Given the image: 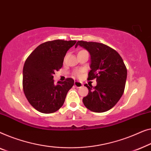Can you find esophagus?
I'll use <instances>...</instances> for the list:
<instances>
[{
    "label": "esophagus",
    "instance_id": "esophagus-1",
    "mask_svg": "<svg viewBox=\"0 0 151 151\" xmlns=\"http://www.w3.org/2000/svg\"><path fill=\"white\" fill-rule=\"evenodd\" d=\"M75 86L77 88H81V87L83 86V83H82L78 82V81H75Z\"/></svg>",
    "mask_w": 151,
    "mask_h": 151
}]
</instances>
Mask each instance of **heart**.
Masks as SVG:
<instances>
[{
  "label": "heart",
  "instance_id": "b5f03b06",
  "mask_svg": "<svg viewBox=\"0 0 151 151\" xmlns=\"http://www.w3.org/2000/svg\"><path fill=\"white\" fill-rule=\"evenodd\" d=\"M77 75H79V73H77Z\"/></svg>",
  "mask_w": 151,
  "mask_h": 151
}]
</instances>
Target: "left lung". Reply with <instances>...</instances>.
Masks as SVG:
<instances>
[{"mask_svg": "<svg viewBox=\"0 0 151 151\" xmlns=\"http://www.w3.org/2000/svg\"><path fill=\"white\" fill-rule=\"evenodd\" d=\"M91 57L88 79L96 78L94 87L88 86V94L83 99L84 105L90 111L102 113L116 105L124 93L127 70L118 52L105 44L93 42L78 41Z\"/></svg>", "mask_w": 151, "mask_h": 151, "instance_id": "left-lung-1", "label": "left lung"}]
</instances>
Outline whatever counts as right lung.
Wrapping results in <instances>:
<instances>
[{"mask_svg": "<svg viewBox=\"0 0 151 151\" xmlns=\"http://www.w3.org/2000/svg\"><path fill=\"white\" fill-rule=\"evenodd\" d=\"M75 40H56L40 44L25 61L22 86L29 103L38 111L51 114L62 107L67 93L74 86V80L54 83L53 75L62 67L65 54Z\"/></svg>", "mask_w": 151, "mask_h": 151, "instance_id": "right-lung-1", "label": "right lung"}]
</instances>
